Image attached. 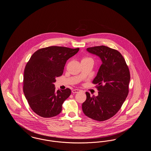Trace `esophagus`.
Listing matches in <instances>:
<instances>
[{"mask_svg": "<svg viewBox=\"0 0 151 151\" xmlns=\"http://www.w3.org/2000/svg\"><path fill=\"white\" fill-rule=\"evenodd\" d=\"M79 91H80L79 89H73L72 91V92L73 93H76L78 92H79Z\"/></svg>", "mask_w": 151, "mask_h": 151, "instance_id": "esophagus-1", "label": "esophagus"}]
</instances>
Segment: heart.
<instances>
[{
    "instance_id": "obj_1",
    "label": "heart",
    "mask_w": 151,
    "mask_h": 151,
    "mask_svg": "<svg viewBox=\"0 0 151 151\" xmlns=\"http://www.w3.org/2000/svg\"><path fill=\"white\" fill-rule=\"evenodd\" d=\"M87 58H84V59H87Z\"/></svg>"
}]
</instances>
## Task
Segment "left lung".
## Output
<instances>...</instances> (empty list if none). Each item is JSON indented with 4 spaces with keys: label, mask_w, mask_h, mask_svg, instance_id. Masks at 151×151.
Returning <instances> with one entry per match:
<instances>
[{
    "label": "left lung",
    "mask_w": 151,
    "mask_h": 151,
    "mask_svg": "<svg viewBox=\"0 0 151 151\" xmlns=\"http://www.w3.org/2000/svg\"><path fill=\"white\" fill-rule=\"evenodd\" d=\"M86 51L100 58L102 65L93 80L97 84L99 94L92 97L86 92L82 109L89 118L104 121L115 115L127 97L129 69L118 51L105 46L89 47Z\"/></svg>",
    "instance_id": "8db88e82"
}]
</instances>
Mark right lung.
<instances>
[{
    "label": "right lung",
    "mask_w": 151,
    "mask_h": 151,
    "mask_svg": "<svg viewBox=\"0 0 151 151\" xmlns=\"http://www.w3.org/2000/svg\"><path fill=\"white\" fill-rule=\"evenodd\" d=\"M79 48L49 46L32 55L24 73L23 91L32 110L43 118L58 115L65 101L71 93L69 88L55 91L56 78L62 75L67 60Z\"/></svg>",
    "instance_id": "1"
}]
</instances>
